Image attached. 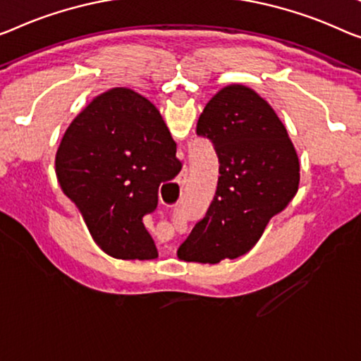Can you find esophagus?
<instances>
[{
  "instance_id": "34e87169",
  "label": "esophagus",
  "mask_w": 361,
  "mask_h": 361,
  "mask_svg": "<svg viewBox=\"0 0 361 361\" xmlns=\"http://www.w3.org/2000/svg\"><path fill=\"white\" fill-rule=\"evenodd\" d=\"M186 178H188V166H185V169L181 170V173H180V178H178V183H180V185H183V183L186 181Z\"/></svg>"
}]
</instances>
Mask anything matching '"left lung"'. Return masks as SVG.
<instances>
[{"instance_id":"8db88e82","label":"left lung","mask_w":361,"mask_h":361,"mask_svg":"<svg viewBox=\"0 0 361 361\" xmlns=\"http://www.w3.org/2000/svg\"><path fill=\"white\" fill-rule=\"evenodd\" d=\"M196 134L219 157L215 196L180 246L185 261L217 264L248 252L300 183L298 155L276 111L255 90L228 85L199 116Z\"/></svg>"}]
</instances>
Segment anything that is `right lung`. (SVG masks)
Masks as SVG:
<instances>
[{"label": "right lung", "mask_w": 361, "mask_h": 361, "mask_svg": "<svg viewBox=\"0 0 361 361\" xmlns=\"http://www.w3.org/2000/svg\"><path fill=\"white\" fill-rule=\"evenodd\" d=\"M56 175L97 245L118 259L157 257L144 215L181 170L176 144L146 97L116 87L90 102L64 133Z\"/></svg>", "instance_id": "right-lung-1"}]
</instances>
